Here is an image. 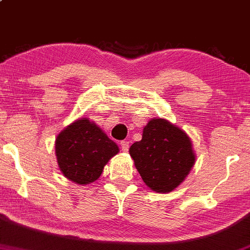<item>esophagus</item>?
<instances>
[{"mask_svg": "<svg viewBox=\"0 0 250 250\" xmlns=\"http://www.w3.org/2000/svg\"><path fill=\"white\" fill-rule=\"evenodd\" d=\"M120 146H122L123 151L127 152L128 151V147H130V143H128L127 141H123L122 143H120Z\"/></svg>", "mask_w": 250, "mask_h": 250, "instance_id": "1", "label": "esophagus"}]
</instances>
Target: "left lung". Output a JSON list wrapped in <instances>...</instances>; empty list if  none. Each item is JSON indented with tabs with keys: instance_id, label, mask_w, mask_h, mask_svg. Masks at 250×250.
Masks as SVG:
<instances>
[{
	"instance_id": "1",
	"label": "left lung",
	"mask_w": 250,
	"mask_h": 250,
	"mask_svg": "<svg viewBox=\"0 0 250 250\" xmlns=\"http://www.w3.org/2000/svg\"><path fill=\"white\" fill-rule=\"evenodd\" d=\"M128 151L144 184L157 193H169L180 186L195 163L189 136L163 118L149 120L142 139Z\"/></svg>"
}]
</instances>
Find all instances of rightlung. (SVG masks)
Masks as SVG:
<instances>
[{
    "label": "right lung",
    "mask_w": 250,
    "mask_h": 250,
    "mask_svg": "<svg viewBox=\"0 0 250 250\" xmlns=\"http://www.w3.org/2000/svg\"><path fill=\"white\" fill-rule=\"evenodd\" d=\"M60 170L74 184L96 181L119 146L89 118H80L58 133L55 143Z\"/></svg>",
    "instance_id": "1"
}]
</instances>
